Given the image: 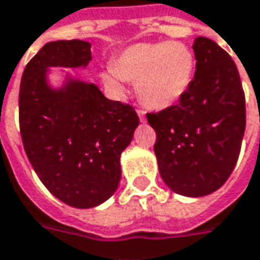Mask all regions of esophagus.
Instances as JSON below:
<instances>
[{
    "mask_svg": "<svg viewBox=\"0 0 260 260\" xmlns=\"http://www.w3.org/2000/svg\"><path fill=\"white\" fill-rule=\"evenodd\" d=\"M136 112H138V115H139L141 122H145V121H146V117H145V111H143L142 108H138V110H136Z\"/></svg>",
    "mask_w": 260,
    "mask_h": 260,
    "instance_id": "esophagus-1",
    "label": "esophagus"
}]
</instances>
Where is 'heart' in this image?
I'll return each mask as SVG.
<instances>
[{"label": "heart", "mask_w": 260, "mask_h": 260, "mask_svg": "<svg viewBox=\"0 0 260 260\" xmlns=\"http://www.w3.org/2000/svg\"><path fill=\"white\" fill-rule=\"evenodd\" d=\"M194 69V53L181 42L136 43L118 54L103 73V80L119 91L124 90V80L136 81L143 104L166 108L186 94Z\"/></svg>", "instance_id": "1"}]
</instances>
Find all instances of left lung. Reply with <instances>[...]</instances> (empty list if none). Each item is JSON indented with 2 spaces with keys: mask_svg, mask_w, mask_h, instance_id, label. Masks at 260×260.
Listing matches in <instances>:
<instances>
[{
  "mask_svg": "<svg viewBox=\"0 0 260 260\" xmlns=\"http://www.w3.org/2000/svg\"><path fill=\"white\" fill-rule=\"evenodd\" d=\"M196 76L179 104L146 118L156 132L163 181L174 193L218 190L237 165L246 125L245 92L235 61L208 38L193 43Z\"/></svg>",
  "mask_w": 260,
  "mask_h": 260,
  "instance_id": "obj_1",
  "label": "left lung"
}]
</instances>
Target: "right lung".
I'll return each mask as SVG.
<instances>
[{"label": "right lung", "instance_id": "right-lung-1", "mask_svg": "<svg viewBox=\"0 0 260 260\" xmlns=\"http://www.w3.org/2000/svg\"><path fill=\"white\" fill-rule=\"evenodd\" d=\"M90 48L79 39L49 42L29 60L19 87V131L29 161L49 191L76 208L99 206L115 193L119 157L139 124L132 105L105 99L94 84L48 87V67L86 66Z\"/></svg>", "mask_w": 260, "mask_h": 260}]
</instances>
